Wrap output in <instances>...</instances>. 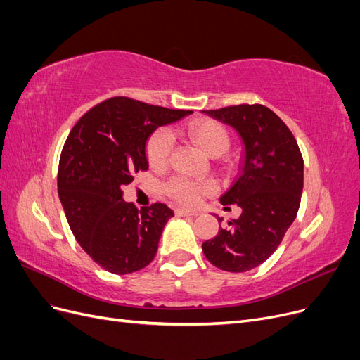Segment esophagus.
Listing matches in <instances>:
<instances>
[{
	"label": "esophagus",
	"mask_w": 360,
	"mask_h": 360,
	"mask_svg": "<svg viewBox=\"0 0 360 360\" xmlns=\"http://www.w3.org/2000/svg\"><path fill=\"white\" fill-rule=\"evenodd\" d=\"M176 214L177 216H197L198 213L193 210H188V209H176Z\"/></svg>",
	"instance_id": "obj_1"
}]
</instances>
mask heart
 I'll return each mask as SVG.
<instances>
[{
  "instance_id": "heart-1",
  "label": "heart",
  "mask_w": 360,
  "mask_h": 360,
  "mask_svg": "<svg viewBox=\"0 0 360 360\" xmlns=\"http://www.w3.org/2000/svg\"><path fill=\"white\" fill-rule=\"evenodd\" d=\"M186 134L195 144L200 146L210 156H219L230 147V135H228L226 129L221 123L214 122V120H193L188 124ZM172 144L174 138L168 129H158L156 132L150 135L146 144V156L151 168L162 169L167 165ZM213 189L214 184L210 181L200 183L189 177L180 176V174L172 176L163 184V192L184 205L197 204L202 193L212 192Z\"/></svg>"
}]
</instances>
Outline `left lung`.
Segmentation results:
<instances>
[{
	"label": "left lung",
	"instance_id": "1",
	"mask_svg": "<svg viewBox=\"0 0 360 360\" xmlns=\"http://www.w3.org/2000/svg\"><path fill=\"white\" fill-rule=\"evenodd\" d=\"M233 126L243 141L240 172L221 202L242 207L238 219L219 228L202 252L213 266L240 274L263 264L281 245L299 212L303 158L288 126L264 105L202 111ZM222 222V217H217Z\"/></svg>",
	"mask_w": 360,
	"mask_h": 360
}]
</instances>
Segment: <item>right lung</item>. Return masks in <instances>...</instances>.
<instances>
[{
    "label": "right lung",
    "instance_id": "obj_1",
    "mask_svg": "<svg viewBox=\"0 0 360 360\" xmlns=\"http://www.w3.org/2000/svg\"><path fill=\"white\" fill-rule=\"evenodd\" d=\"M189 112L111 97L85 112L64 143L57 179L64 213L76 242L111 274L144 269L158 252L174 212L163 202L138 210L123 200L122 186L148 169L150 135Z\"/></svg>",
    "mask_w": 360,
    "mask_h": 360
}]
</instances>
